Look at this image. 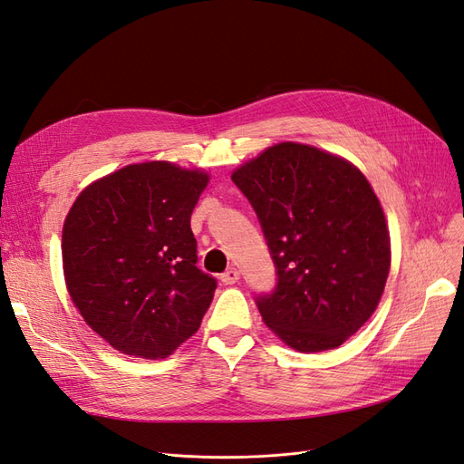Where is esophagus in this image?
Segmentation results:
<instances>
[{"label": "esophagus", "mask_w": 464, "mask_h": 464, "mask_svg": "<svg viewBox=\"0 0 464 464\" xmlns=\"http://www.w3.org/2000/svg\"><path fill=\"white\" fill-rule=\"evenodd\" d=\"M220 280H222V283H224V285H236V283H237V280H240V271H237V269H234V266H232V269H228V271H224V273L220 275Z\"/></svg>", "instance_id": "1"}]
</instances>
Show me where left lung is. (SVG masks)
<instances>
[{"label":"left lung","mask_w":464,"mask_h":464,"mask_svg":"<svg viewBox=\"0 0 464 464\" xmlns=\"http://www.w3.org/2000/svg\"><path fill=\"white\" fill-rule=\"evenodd\" d=\"M254 205L278 283L259 296L263 323L302 354L348 341L377 310L391 236L377 195L350 160L276 143L232 172Z\"/></svg>","instance_id":"left-lung-1"}]
</instances>
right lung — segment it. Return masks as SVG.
Returning a JSON list of instances; mask_svg holds the SVG:
<instances>
[{
  "instance_id": "right-lung-1",
  "label": "right lung",
  "mask_w": 464,
  "mask_h": 464,
  "mask_svg": "<svg viewBox=\"0 0 464 464\" xmlns=\"http://www.w3.org/2000/svg\"><path fill=\"white\" fill-rule=\"evenodd\" d=\"M210 176L149 160L94 179L62 232L65 286L118 353L159 360L198 333L217 280L198 265L191 213Z\"/></svg>"
}]
</instances>
